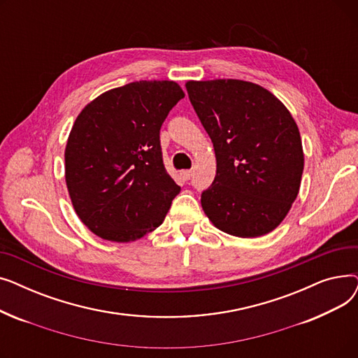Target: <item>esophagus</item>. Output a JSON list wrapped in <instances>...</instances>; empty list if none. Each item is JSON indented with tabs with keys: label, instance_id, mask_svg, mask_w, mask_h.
<instances>
[{
	"label": "esophagus",
	"instance_id": "1",
	"mask_svg": "<svg viewBox=\"0 0 358 358\" xmlns=\"http://www.w3.org/2000/svg\"><path fill=\"white\" fill-rule=\"evenodd\" d=\"M181 177H182L184 180H190V178L193 177V171H192V169H185V171L181 173Z\"/></svg>",
	"mask_w": 358,
	"mask_h": 358
}]
</instances>
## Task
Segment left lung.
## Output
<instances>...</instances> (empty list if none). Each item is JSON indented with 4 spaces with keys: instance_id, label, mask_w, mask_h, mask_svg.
<instances>
[{
    "instance_id": "obj_1",
    "label": "left lung",
    "mask_w": 358,
    "mask_h": 358,
    "mask_svg": "<svg viewBox=\"0 0 358 358\" xmlns=\"http://www.w3.org/2000/svg\"><path fill=\"white\" fill-rule=\"evenodd\" d=\"M185 88L216 155V177L201 193L206 216L239 238L274 231L299 194L305 165L290 111L248 81H189Z\"/></svg>"
}]
</instances>
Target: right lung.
Wrapping results in <instances>:
<instances>
[{
    "label": "right lung",
    "instance_id": "obj_1",
    "mask_svg": "<svg viewBox=\"0 0 358 358\" xmlns=\"http://www.w3.org/2000/svg\"><path fill=\"white\" fill-rule=\"evenodd\" d=\"M184 91L174 81H136L88 103L65 148L75 212L97 236L130 242L164 222L180 185L162 162L159 130Z\"/></svg>",
    "mask_w": 358,
    "mask_h": 358
}]
</instances>
